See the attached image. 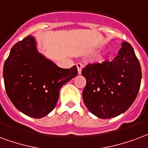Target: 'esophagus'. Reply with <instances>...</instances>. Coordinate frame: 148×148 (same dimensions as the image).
<instances>
[{
	"label": "esophagus",
	"mask_w": 148,
	"mask_h": 148,
	"mask_svg": "<svg viewBox=\"0 0 148 148\" xmlns=\"http://www.w3.org/2000/svg\"><path fill=\"white\" fill-rule=\"evenodd\" d=\"M76 67H77V70H78L79 74H81L82 68H83V64L81 63H77L76 64Z\"/></svg>",
	"instance_id": "34e87169"
}]
</instances>
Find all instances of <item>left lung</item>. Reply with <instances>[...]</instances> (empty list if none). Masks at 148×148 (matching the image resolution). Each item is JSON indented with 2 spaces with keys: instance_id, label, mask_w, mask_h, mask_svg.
Returning a JSON list of instances; mask_svg holds the SVG:
<instances>
[{
  "instance_id": "obj_1",
  "label": "left lung",
  "mask_w": 148,
  "mask_h": 148,
  "mask_svg": "<svg viewBox=\"0 0 148 148\" xmlns=\"http://www.w3.org/2000/svg\"><path fill=\"white\" fill-rule=\"evenodd\" d=\"M121 45L112 61L88 64L82 69L87 79L84 102L90 113L99 118H111L125 112L140 87V64L129 42Z\"/></svg>"
}]
</instances>
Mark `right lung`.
Returning a JSON list of instances; mask_svg holds the SVG:
<instances>
[{
	"instance_id": "1",
	"label": "right lung",
	"mask_w": 148,
	"mask_h": 148,
	"mask_svg": "<svg viewBox=\"0 0 148 148\" xmlns=\"http://www.w3.org/2000/svg\"><path fill=\"white\" fill-rule=\"evenodd\" d=\"M77 74L75 65L61 69L39 53L31 35L12 46L3 69L11 102L23 114L34 118L45 117L54 109L61 87Z\"/></svg>"
}]
</instances>
